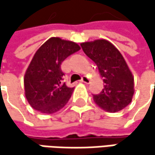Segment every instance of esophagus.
Instances as JSON below:
<instances>
[{"label": "esophagus", "instance_id": "esophagus-1", "mask_svg": "<svg viewBox=\"0 0 155 155\" xmlns=\"http://www.w3.org/2000/svg\"><path fill=\"white\" fill-rule=\"evenodd\" d=\"M81 82H84V83H89L90 82V79L88 77H86V76H83V77L81 78Z\"/></svg>", "mask_w": 155, "mask_h": 155}]
</instances>
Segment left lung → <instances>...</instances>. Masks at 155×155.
Returning <instances> with one entry per match:
<instances>
[{
  "label": "left lung",
  "instance_id": "left-lung-1",
  "mask_svg": "<svg viewBox=\"0 0 155 155\" xmlns=\"http://www.w3.org/2000/svg\"><path fill=\"white\" fill-rule=\"evenodd\" d=\"M81 47L97 64L105 83L101 92L93 95L94 102L108 112L126 108L135 92L134 76L121 53L106 39L84 42Z\"/></svg>",
  "mask_w": 155,
  "mask_h": 155
}]
</instances>
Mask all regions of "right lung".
I'll return each mask as SVG.
<instances>
[{
    "label": "right lung",
    "mask_w": 155,
    "mask_h": 155,
    "mask_svg": "<svg viewBox=\"0 0 155 155\" xmlns=\"http://www.w3.org/2000/svg\"><path fill=\"white\" fill-rule=\"evenodd\" d=\"M80 46L60 38H51L35 53L24 76L25 96L29 105L44 114L63 108L72 96L74 88L63 82L61 64Z\"/></svg>",
    "instance_id": "add662e5"
}]
</instances>
